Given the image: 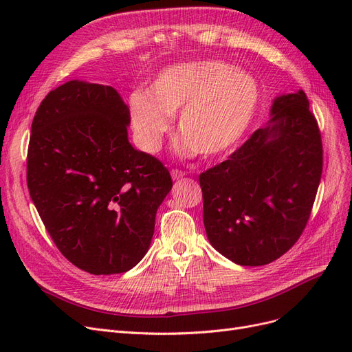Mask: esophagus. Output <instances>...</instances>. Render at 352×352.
<instances>
[{"instance_id":"1","label":"esophagus","mask_w":352,"mask_h":352,"mask_svg":"<svg viewBox=\"0 0 352 352\" xmlns=\"http://www.w3.org/2000/svg\"><path fill=\"white\" fill-rule=\"evenodd\" d=\"M184 176H185V173L180 172V170H172V177H173V180H179V179H182Z\"/></svg>"}]
</instances>
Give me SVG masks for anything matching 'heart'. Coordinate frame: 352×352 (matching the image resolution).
<instances>
[{
    "instance_id": "heart-1",
    "label": "heart",
    "mask_w": 352,
    "mask_h": 352,
    "mask_svg": "<svg viewBox=\"0 0 352 352\" xmlns=\"http://www.w3.org/2000/svg\"><path fill=\"white\" fill-rule=\"evenodd\" d=\"M260 102V85L251 73L221 61H189L168 66L129 98L131 124L144 151L162 150L177 115L182 133L177 151L190 157H221L235 150Z\"/></svg>"
}]
</instances>
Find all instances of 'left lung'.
Segmentation results:
<instances>
[{
    "label": "left lung",
    "instance_id": "1",
    "mask_svg": "<svg viewBox=\"0 0 352 352\" xmlns=\"http://www.w3.org/2000/svg\"><path fill=\"white\" fill-rule=\"evenodd\" d=\"M322 170V136L307 95H279L269 123L199 175L210 243L239 265L278 260L301 236Z\"/></svg>",
    "mask_w": 352,
    "mask_h": 352
}]
</instances>
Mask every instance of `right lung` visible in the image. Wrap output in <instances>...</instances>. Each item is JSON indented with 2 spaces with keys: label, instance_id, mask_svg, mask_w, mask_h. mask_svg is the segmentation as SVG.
<instances>
[{
  "label": "right lung",
  "instance_id": "obj_1",
  "mask_svg": "<svg viewBox=\"0 0 352 352\" xmlns=\"http://www.w3.org/2000/svg\"><path fill=\"white\" fill-rule=\"evenodd\" d=\"M129 107L107 85L69 80L32 122L28 188L60 252L91 274L140 263L155 214L173 186L155 157L127 138Z\"/></svg>",
  "mask_w": 352,
  "mask_h": 352
}]
</instances>
